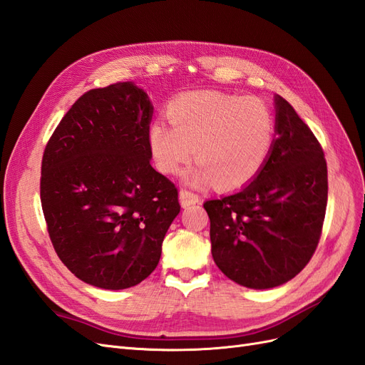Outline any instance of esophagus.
<instances>
[{
    "instance_id": "obj_1",
    "label": "esophagus",
    "mask_w": 365,
    "mask_h": 365,
    "mask_svg": "<svg viewBox=\"0 0 365 365\" xmlns=\"http://www.w3.org/2000/svg\"><path fill=\"white\" fill-rule=\"evenodd\" d=\"M180 202L182 207H189V205H195L200 202V196L193 192L189 190H181L180 192Z\"/></svg>"
}]
</instances>
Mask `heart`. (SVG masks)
Here are the masks:
<instances>
[{
	"label": "heart",
	"instance_id": "heart-1",
	"mask_svg": "<svg viewBox=\"0 0 365 365\" xmlns=\"http://www.w3.org/2000/svg\"><path fill=\"white\" fill-rule=\"evenodd\" d=\"M170 125L149 126V149L163 173H176L192 157L197 165L185 173L193 184L212 181L220 189H237L252 181L274 146L275 120L257 97L220 91H195L168 106Z\"/></svg>",
	"mask_w": 365,
	"mask_h": 365
}]
</instances>
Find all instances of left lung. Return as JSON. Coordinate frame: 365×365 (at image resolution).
Here are the masks:
<instances>
[{"mask_svg": "<svg viewBox=\"0 0 365 365\" xmlns=\"http://www.w3.org/2000/svg\"><path fill=\"white\" fill-rule=\"evenodd\" d=\"M268 161L240 190L205 201L212 256L230 280L269 289L294 279L318 245L327 165L318 140L279 94Z\"/></svg>", "mask_w": 365, "mask_h": 365, "instance_id": "left-lung-1", "label": "left lung"}]
</instances>
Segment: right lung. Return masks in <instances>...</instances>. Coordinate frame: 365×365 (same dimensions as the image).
Masks as SVG:
<instances>
[{"label":"right lung","mask_w":365,"mask_h":365,"mask_svg":"<svg viewBox=\"0 0 365 365\" xmlns=\"http://www.w3.org/2000/svg\"><path fill=\"white\" fill-rule=\"evenodd\" d=\"M152 114L134 82L97 88L70 108L43 150L41 202L53 247L96 288L149 277L180 213L176 187L150 165Z\"/></svg>","instance_id":"add662e5"}]
</instances>
